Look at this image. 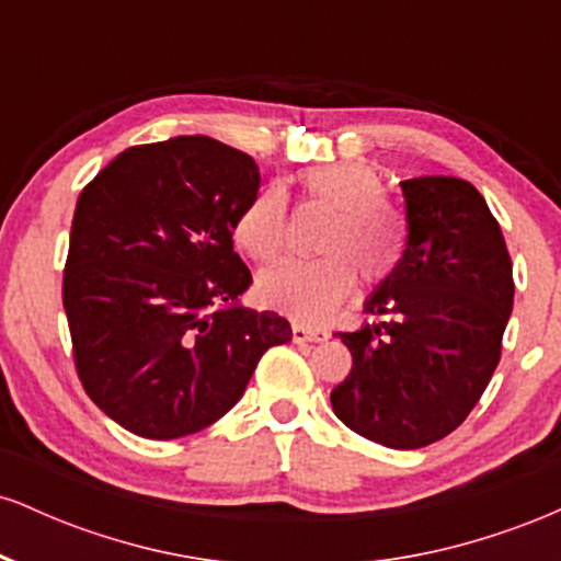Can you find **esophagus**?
Instances as JSON below:
<instances>
[{"mask_svg":"<svg viewBox=\"0 0 561 561\" xmlns=\"http://www.w3.org/2000/svg\"><path fill=\"white\" fill-rule=\"evenodd\" d=\"M330 337L324 330H308L302 324H293V340L295 343H324Z\"/></svg>","mask_w":561,"mask_h":561,"instance_id":"esophagus-1","label":"esophagus"}]
</instances>
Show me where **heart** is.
I'll return each mask as SVG.
<instances>
[{"mask_svg":"<svg viewBox=\"0 0 561 561\" xmlns=\"http://www.w3.org/2000/svg\"><path fill=\"white\" fill-rule=\"evenodd\" d=\"M302 197L332 208L311 261L287 259L259 276L263 306L295 321L327 319L351 295L356 272L364 285L390 279L403 253V224L382 197L385 182L369 163H324L300 173ZM234 242L253 261H274L285 248L287 197L276 184L263 186L234 218Z\"/></svg>","mask_w":561,"mask_h":561,"instance_id":"b5f03b06","label":"heart"}]
</instances>
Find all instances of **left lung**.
Here are the masks:
<instances>
[{
	"label": "left lung",
	"mask_w": 561,
	"mask_h": 561,
	"mask_svg": "<svg viewBox=\"0 0 561 561\" xmlns=\"http://www.w3.org/2000/svg\"><path fill=\"white\" fill-rule=\"evenodd\" d=\"M401 190V261L364 308L390 321L337 332L353 366L330 398L353 433L409 450L454 433L480 401L501 358L514 279L499 221L472 184L420 176Z\"/></svg>",
	"instance_id": "8db88e82"
}]
</instances>
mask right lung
<instances>
[{"instance_id": "obj_1", "label": "right lung", "mask_w": 561, "mask_h": 561, "mask_svg": "<svg viewBox=\"0 0 561 561\" xmlns=\"http://www.w3.org/2000/svg\"><path fill=\"white\" fill-rule=\"evenodd\" d=\"M255 160L210 137L128 147L81 190L62 274L87 396L150 440L199 433L242 398L289 321L242 308L234 218Z\"/></svg>"}]
</instances>
